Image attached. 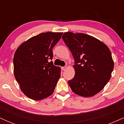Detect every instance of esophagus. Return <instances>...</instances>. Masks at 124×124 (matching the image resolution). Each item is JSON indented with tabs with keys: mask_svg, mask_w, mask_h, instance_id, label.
Wrapping results in <instances>:
<instances>
[{
	"mask_svg": "<svg viewBox=\"0 0 124 124\" xmlns=\"http://www.w3.org/2000/svg\"><path fill=\"white\" fill-rule=\"evenodd\" d=\"M66 69H67V67H66V66L62 67V70H65Z\"/></svg>",
	"mask_w": 124,
	"mask_h": 124,
	"instance_id": "34e87169",
	"label": "esophagus"
}]
</instances>
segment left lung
<instances>
[{
  "label": "left lung",
  "instance_id": "1",
  "mask_svg": "<svg viewBox=\"0 0 124 124\" xmlns=\"http://www.w3.org/2000/svg\"><path fill=\"white\" fill-rule=\"evenodd\" d=\"M62 38L75 59V75L68 81L69 86L79 96H94L111 78L114 61L110 50L102 41L86 34L66 32Z\"/></svg>",
  "mask_w": 124,
  "mask_h": 124
}]
</instances>
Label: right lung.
Here are the masks:
<instances>
[{"label": "right lung", "mask_w": 124, "mask_h": 124, "mask_svg": "<svg viewBox=\"0 0 124 124\" xmlns=\"http://www.w3.org/2000/svg\"><path fill=\"white\" fill-rule=\"evenodd\" d=\"M63 32H42L18 46L14 55V75L21 90L34 100L53 93L61 77V68L54 66L52 48Z\"/></svg>", "instance_id": "obj_1"}]
</instances>
